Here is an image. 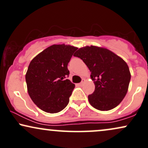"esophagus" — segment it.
I'll return each instance as SVG.
<instances>
[{
	"label": "esophagus",
	"instance_id": "obj_1",
	"mask_svg": "<svg viewBox=\"0 0 148 148\" xmlns=\"http://www.w3.org/2000/svg\"><path fill=\"white\" fill-rule=\"evenodd\" d=\"M85 79H82L81 83H79V85H83V83H85Z\"/></svg>",
	"mask_w": 148,
	"mask_h": 148
}]
</instances>
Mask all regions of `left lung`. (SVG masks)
Segmentation results:
<instances>
[{
  "mask_svg": "<svg viewBox=\"0 0 148 148\" xmlns=\"http://www.w3.org/2000/svg\"><path fill=\"white\" fill-rule=\"evenodd\" d=\"M74 56L80 58L91 72L95 84V91L88 96L91 105L100 111L119 105L131 78L127 63L111 50L95 46L80 48Z\"/></svg>",
  "mask_w": 148,
  "mask_h": 148,
  "instance_id": "1",
  "label": "left lung"
}]
</instances>
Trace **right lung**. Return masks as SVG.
I'll list each match as a JSON object with an SVG mask.
<instances>
[{"instance_id":"add662e5","label":"right lung","mask_w":148,"mask_h":148,"mask_svg":"<svg viewBox=\"0 0 148 148\" xmlns=\"http://www.w3.org/2000/svg\"><path fill=\"white\" fill-rule=\"evenodd\" d=\"M77 49L70 45L54 44L30 63L25 76L28 93L42 111L56 113L68 104L75 85L67 79L68 64Z\"/></svg>"}]
</instances>
